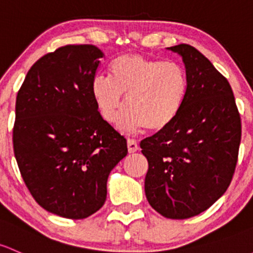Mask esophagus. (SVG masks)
<instances>
[{"label": "esophagus", "mask_w": 253, "mask_h": 253, "mask_svg": "<svg viewBox=\"0 0 253 253\" xmlns=\"http://www.w3.org/2000/svg\"><path fill=\"white\" fill-rule=\"evenodd\" d=\"M127 148H128V153H135L138 150V143L134 139H128L127 140Z\"/></svg>", "instance_id": "esophagus-1"}]
</instances>
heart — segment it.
<instances>
[{"label": "heart", "instance_id": "1", "mask_svg": "<svg viewBox=\"0 0 253 253\" xmlns=\"http://www.w3.org/2000/svg\"><path fill=\"white\" fill-rule=\"evenodd\" d=\"M110 79L98 75L91 91L100 115L114 122L124 104L128 108L120 116L121 131L148 128L161 132L171 126L182 110L188 93L185 69L175 62H162L140 54L116 58L109 68Z\"/></svg>", "mask_w": 253, "mask_h": 253}]
</instances>
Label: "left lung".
I'll return each instance as SVG.
<instances>
[{
	"instance_id": "obj_1",
	"label": "left lung",
	"mask_w": 253,
	"mask_h": 253,
	"mask_svg": "<svg viewBox=\"0 0 253 253\" xmlns=\"http://www.w3.org/2000/svg\"><path fill=\"white\" fill-rule=\"evenodd\" d=\"M167 49L182 57L188 93L173 124L140 142L149 164L144 188L155 211L185 219L206 211L229 187L241 121L232 87L213 64L189 44Z\"/></svg>"
}]
</instances>
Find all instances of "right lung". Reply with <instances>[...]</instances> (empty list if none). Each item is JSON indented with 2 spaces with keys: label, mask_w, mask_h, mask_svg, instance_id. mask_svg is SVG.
Instances as JSON below:
<instances>
[{
  "label": "right lung",
  "mask_w": 253,
  "mask_h": 253,
  "mask_svg": "<svg viewBox=\"0 0 253 253\" xmlns=\"http://www.w3.org/2000/svg\"><path fill=\"white\" fill-rule=\"evenodd\" d=\"M103 53L69 44L31 66L15 102L13 147L21 177L46 211L82 219L105 203L127 142L98 111L92 81Z\"/></svg>",
  "instance_id": "obj_1"
}]
</instances>
